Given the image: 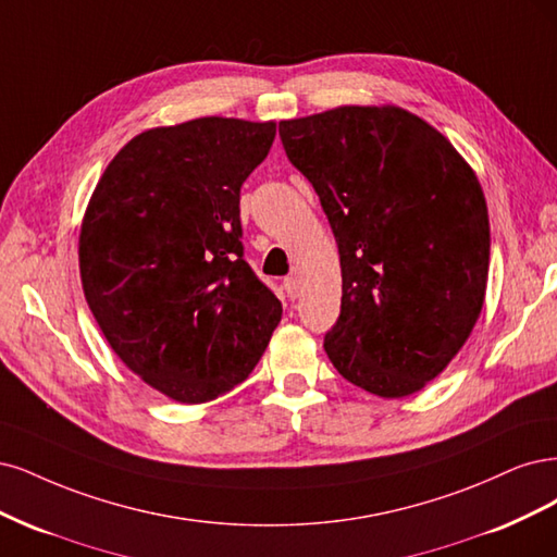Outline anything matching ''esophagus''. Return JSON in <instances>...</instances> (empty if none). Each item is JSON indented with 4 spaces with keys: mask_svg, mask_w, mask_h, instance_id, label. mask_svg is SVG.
<instances>
[{
    "mask_svg": "<svg viewBox=\"0 0 557 557\" xmlns=\"http://www.w3.org/2000/svg\"><path fill=\"white\" fill-rule=\"evenodd\" d=\"M282 286H284V292H286V296H289L292 300L294 298H298V289H300V282H298V277H286L284 282H282Z\"/></svg>",
    "mask_w": 557,
    "mask_h": 557,
    "instance_id": "obj_1",
    "label": "esophagus"
}]
</instances>
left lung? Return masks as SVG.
<instances>
[{
  "label": "left lung",
  "instance_id": "left-lung-1",
  "mask_svg": "<svg viewBox=\"0 0 557 557\" xmlns=\"http://www.w3.org/2000/svg\"><path fill=\"white\" fill-rule=\"evenodd\" d=\"M280 138L337 243L331 363L374 396H411L460 351L483 308L491 226L474 171L398 106L282 120Z\"/></svg>",
  "mask_w": 557,
  "mask_h": 557
}]
</instances>
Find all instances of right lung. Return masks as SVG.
I'll list each match as a JSON object with an SVG mask.
<instances>
[{"label": "right lung", "instance_id": "1", "mask_svg": "<svg viewBox=\"0 0 557 557\" xmlns=\"http://www.w3.org/2000/svg\"><path fill=\"white\" fill-rule=\"evenodd\" d=\"M275 122L199 117L143 132L89 199L81 280L122 363L164 396L199 405L255 370L282 302L245 261L240 187Z\"/></svg>", "mask_w": 557, "mask_h": 557}]
</instances>
